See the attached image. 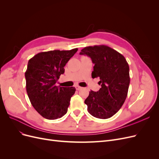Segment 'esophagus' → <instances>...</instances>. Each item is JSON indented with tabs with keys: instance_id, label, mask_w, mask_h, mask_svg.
<instances>
[{
	"instance_id": "esophagus-1",
	"label": "esophagus",
	"mask_w": 159,
	"mask_h": 159,
	"mask_svg": "<svg viewBox=\"0 0 159 159\" xmlns=\"http://www.w3.org/2000/svg\"><path fill=\"white\" fill-rule=\"evenodd\" d=\"M75 88L77 90H80L81 89V87H80V86L78 85H75Z\"/></svg>"
}]
</instances>
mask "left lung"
<instances>
[{
	"label": "left lung",
	"mask_w": 159,
	"mask_h": 159,
	"mask_svg": "<svg viewBox=\"0 0 159 159\" xmlns=\"http://www.w3.org/2000/svg\"><path fill=\"white\" fill-rule=\"evenodd\" d=\"M94 64L93 78H99L101 88L90 91L85 100L88 112L99 119L111 117L126 99L130 83L129 67L125 57L107 46H88L81 50Z\"/></svg>",
	"instance_id": "left-lung-1"
}]
</instances>
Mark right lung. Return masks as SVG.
<instances>
[{
  "mask_svg": "<svg viewBox=\"0 0 159 159\" xmlns=\"http://www.w3.org/2000/svg\"><path fill=\"white\" fill-rule=\"evenodd\" d=\"M78 48L38 53L28 63L26 88L31 104L48 119L61 117L68 111L74 87H57L56 83L64 73V66Z\"/></svg>",
  "mask_w": 159,
  "mask_h": 159,
  "instance_id": "1",
  "label": "right lung"
}]
</instances>
